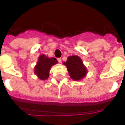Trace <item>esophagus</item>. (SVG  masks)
<instances>
[{
	"mask_svg": "<svg viewBox=\"0 0 125 125\" xmlns=\"http://www.w3.org/2000/svg\"><path fill=\"white\" fill-rule=\"evenodd\" d=\"M57 61L59 62H61V61H62L61 58H60V57H59V58H57Z\"/></svg>",
	"mask_w": 125,
	"mask_h": 125,
	"instance_id": "1",
	"label": "esophagus"
}]
</instances>
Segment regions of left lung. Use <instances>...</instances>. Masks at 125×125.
Returning <instances> with one entry per match:
<instances>
[{"instance_id": "8db88e82", "label": "left lung", "mask_w": 125, "mask_h": 125, "mask_svg": "<svg viewBox=\"0 0 125 125\" xmlns=\"http://www.w3.org/2000/svg\"><path fill=\"white\" fill-rule=\"evenodd\" d=\"M64 64L67 67L70 77L74 80L78 81L82 79L87 73L86 68L78 56H69L66 62H64Z\"/></svg>"}]
</instances>
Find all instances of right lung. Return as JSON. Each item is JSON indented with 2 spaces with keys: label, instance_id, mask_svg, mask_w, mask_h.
<instances>
[{
  "label": "right lung",
  "instance_id": "add662e5",
  "mask_svg": "<svg viewBox=\"0 0 125 125\" xmlns=\"http://www.w3.org/2000/svg\"><path fill=\"white\" fill-rule=\"evenodd\" d=\"M57 63L54 57L48 58L44 55H41L39 57L37 65L34 68V73L39 79L44 80L49 77V73L52 65Z\"/></svg>",
  "mask_w": 125,
  "mask_h": 125
}]
</instances>
